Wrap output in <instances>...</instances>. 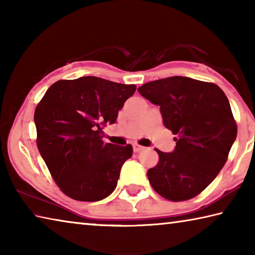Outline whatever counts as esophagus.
<instances>
[{"label": "esophagus", "instance_id": "1", "mask_svg": "<svg viewBox=\"0 0 255 255\" xmlns=\"http://www.w3.org/2000/svg\"><path fill=\"white\" fill-rule=\"evenodd\" d=\"M132 149H133V152L135 153H138V152H140V150H143V149H145V147H143V146H140V145H138V144H132Z\"/></svg>", "mask_w": 255, "mask_h": 255}]
</instances>
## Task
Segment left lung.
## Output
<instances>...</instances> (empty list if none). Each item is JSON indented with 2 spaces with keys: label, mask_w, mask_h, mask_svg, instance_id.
I'll use <instances>...</instances> for the list:
<instances>
[{
  "label": "left lung",
  "mask_w": 255,
  "mask_h": 255,
  "mask_svg": "<svg viewBox=\"0 0 255 255\" xmlns=\"http://www.w3.org/2000/svg\"><path fill=\"white\" fill-rule=\"evenodd\" d=\"M138 92L159 107L164 126L178 136L173 152L156 149L149 183L165 199H191L218 175L236 139L230 101L218 85L184 76L148 82Z\"/></svg>",
  "instance_id": "1"
}]
</instances>
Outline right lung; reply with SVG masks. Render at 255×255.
<instances>
[{"label": "right lung", "instance_id": "add662e5", "mask_svg": "<svg viewBox=\"0 0 255 255\" xmlns=\"http://www.w3.org/2000/svg\"><path fill=\"white\" fill-rule=\"evenodd\" d=\"M136 85L96 76L60 80L34 111L37 146L51 176L72 199L99 201L117 187L132 146L102 140V127L115 124Z\"/></svg>", "mask_w": 255, "mask_h": 255}]
</instances>
